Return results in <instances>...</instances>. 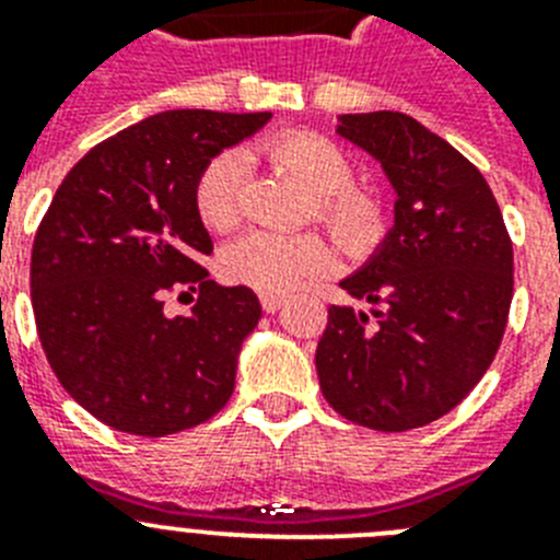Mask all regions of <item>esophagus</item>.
Returning <instances> with one entry per match:
<instances>
[{
    "label": "esophagus",
    "instance_id": "34e87169",
    "mask_svg": "<svg viewBox=\"0 0 560 560\" xmlns=\"http://www.w3.org/2000/svg\"><path fill=\"white\" fill-rule=\"evenodd\" d=\"M285 303L283 294H260V305H264L266 314H275V311H280V305Z\"/></svg>",
    "mask_w": 560,
    "mask_h": 560
}]
</instances>
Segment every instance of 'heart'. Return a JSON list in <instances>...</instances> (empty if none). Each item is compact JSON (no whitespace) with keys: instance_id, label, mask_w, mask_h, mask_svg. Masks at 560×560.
<instances>
[{"instance_id":"obj_1","label":"heart","mask_w":560,"mask_h":560,"mask_svg":"<svg viewBox=\"0 0 560 560\" xmlns=\"http://www.w3.org/2000/svg\"><path fill=\"white\" fill-rule=\"evenodd\" d=\"M271 167L316 199V221L328 226L350 255H368L387 235V207L373 190L355 187V167L334 140L316 131H285L260 145ZM192 207L212 232H230L244 219V160L237 153L212 156L192 187ZM336 255L323 235L252 232L221 252V271L237 285L264 294L294 289L308 277L330 271Z\"/></svg>"}]
</instances>
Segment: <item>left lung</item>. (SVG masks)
Returning a JSON list of instances; mask_svg holds the SVG:
<instances>
[{
	"instance_id": "left-lung-1",
	"label": "left lung",
	"mask_w": 560,
	"mask_h": 560,
	"mask_svg": "<svg viewBox=\"0 0 560 560\" xmlns=\"http://www.w3.org/2000/svg\"><path fill=\"white\" fill-rule=\"evenodd\" d=\"M398 201L378 255L341 289L316 345L325 400L359 427L409 432L452 412L491 368L513 300V244L482 173L400 112L341 114Z\"/></svg>"
}]
</instances>
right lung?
<instances>
[{
	"label": "right lung",
	"instance_id": "add662e5",
	"mask_svg": "<svg viewBox=\"0 0 560 560\" xmlns=\"http://www.w3.org/2000/svg\"><path fill=\"white\" fill-rule=\"evenodd\" d=\"M269 117L153 114L78 160L44 212L30 257L38 339L61 387L106 427L165 438L226 407L260 303L201 266L212 241L192 187ZM187 290L191 314L167 317L166 294Z\"/></svg>",
	"mask_w": 560,
	"mask_h": 560
}]
</instances>
